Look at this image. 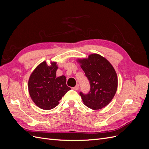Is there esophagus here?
<instances>
[{
	"mask_svg": "<svg viewBox=\"0 0 149 149\" xmlns=\"http://www.w3.org/2000/svg\"><path fill=\"white\" fill-rule=\"evenodd\" d=\"M79 84H76V86H75L73 88V89L74 90H75V91H76V90H78V89H79Z\"/></svg>",
	"mask_w": 149,
	"mask_h": 149,
	"instance_id": "esophagus-1",
	"label": "esophagus"
}]
</instances>
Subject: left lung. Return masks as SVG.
Here are the masks:
<instances>
[{"label":"left lung","instance_id":"obj_1","mask_svg":"<svg viewBox=\"0 0 149 149\" xmlns=\"http://www.w3.org/2000/svg\"><path fill=\"white\" fill-rule=\"evenodd\" d=\"M90 83L88 94L79 93L84 104L93 110L106 106L113 99L118 79L114 67L106 58L94 53L88 58L78 59Z\"/></svg>","mask_w":149,"mask_h":149}]
</instances>
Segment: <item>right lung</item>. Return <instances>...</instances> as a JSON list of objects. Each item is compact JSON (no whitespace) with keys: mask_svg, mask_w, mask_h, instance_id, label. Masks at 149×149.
<instances>
[{"mask_svg":"<svg viewBox=\"0 0 149 149\" xmlns=\"http://www.w3.org/2000/svg\"><path fill=\"white\" fill-rule=\"evenodd\" d=\"M56 62L46 61L39 64L30 74L28 88L31 100L40 109L49 110L59 104V101L71 88L64 75L56 77Z\"/></svg>","mask_w":149,"mask_h":149,"instance_id":"obj_1","label":"right lung"}]
</instances>
